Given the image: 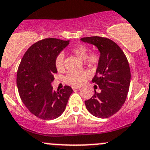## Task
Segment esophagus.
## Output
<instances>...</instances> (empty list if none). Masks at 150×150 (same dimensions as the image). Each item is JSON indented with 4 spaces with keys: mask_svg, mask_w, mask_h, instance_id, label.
<instances>
[{
    "mask_svg": "<svg viewBox=\"0 0 150 150\" xmlns=\"http://www.w3.org/2000/svg\"><path fill=\"white\" fill-rule=\"evenodd\" d=\"M72 89H73V90H76V89H80V86H72Z\"/></svg>",
    "mask_w": 150,
    "mask_h": 150,
    "instance_id": "obj_1",
    "label": "esophagus"
}]
</instances>
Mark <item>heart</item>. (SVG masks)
<instances>
[{
    "label": "heart",
    "mask_w": 150,
    "mask_h": 150,
    "mask_svg": "<svg viewBox=\"0 0 150 150\" xmlns=\"http://www.w3.org/2000/svg\"><path fill=\"white\" fill-rule=\"evenodd\" d=\"M72 54L81 60H85L89 67L96 66L100 61V55L96 52L90 53L88 55L89 48L83 44H78L70 49ZM55 67L58 72H62L64 69V54L61 52L56 56L54 61ZM89 78V73L86 71H72L69 72L65 77V81L72 86H80L86 82Z\"/></svg>",
    "instance_id": "b5f03b06"
}]
</instances>
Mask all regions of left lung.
Wrapping results in <instances>:
<instances>
[{
  "instance_id": "8db88e82",
  "label": "left lung",
  "mask_w": 150,
  "mask_h": 150,
  "mask_svg": "<svg viewBox=\"0 0 150 150\" xmlns=\"http://www.w3.org/2000/svg\"><path fill=\"white\" fill-rule=\"evenodd\" d=\"M96 46L100 61L92 81L101 89L85 100L88 111L97 117L107 118L117 112L127 99L131 73L128 61L119 46L107 38L92 36L81 38Z\"/></svg>"
}]
</instances>
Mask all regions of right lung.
Returning <instances> with one entry per match:
<instances>
[{"label":"right lung","mask_w":150,"mask_h":150,"mask_svg":"<svg viewBox=\"0 0 150 150\" xmlns=\"http://www.w3.org/2000/svg\"><path fill=\"white\" fill-rule=\"evenodd\" d=\"M69 40H40L31 46L22 58L17 72V86L22 102L38 117L53 120L61 115L73 90L65 86L59 92L51 83L57 73L55 61Z\"/></svg>","instance_id":"obj_1"}]
</instances>
